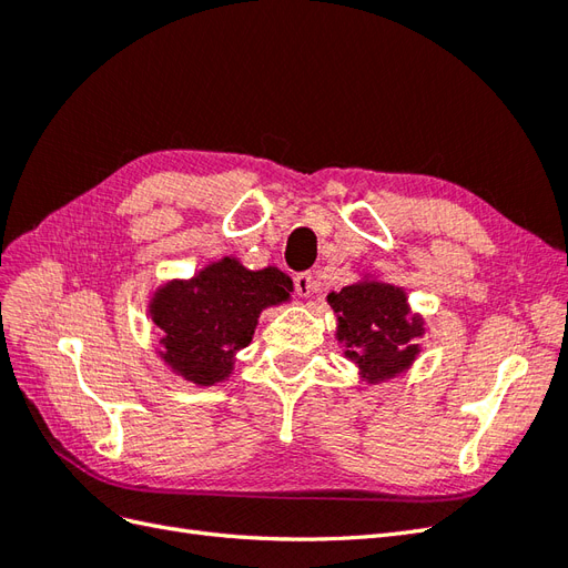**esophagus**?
I'll return each mask as SVG.
<instances>
[{
    "label": "esophagus",
    "mask_w": 568,
    "mask_h": 568,
    "mask_svg": "<svg viewBox=\"0 0 568 568\" xmlns=\"http://www.w3.org/2000/svg\"><path fill=\"white\" fill-rule=\"evenodd\" d=\"M294 286H296V294H298L301 298H311L315 286H317L315 272H298L296 280H294Z\"/></svg>",
    "instance_id": "1"
}]
</instances>
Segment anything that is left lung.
I'll list each match as a JSON object with an SVG mask.
<instances>
[{
	"instance_id": "1",
	"label": "left lung",
	"mask_w": 568,
	"mask_h": 568,
	"mask_svg": "<svg viewBox=\"0 0 568 568\" xmlns=\"http://www.w3.org/2000/svg\"><path fill=\"white\" fill-rule=\"evenodd\" d=\"M338 315V341L346 343L369 382L405 369L417 355L415 338L422 322L407 320V298L400 288L379 282H363L326 296Z\"/></svg>"
}]
</instances>
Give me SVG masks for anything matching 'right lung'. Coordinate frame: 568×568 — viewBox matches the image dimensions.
I'll return each mask as SVG.
<instances>
[{"label":"right lung","mask_w":568,"mask_h":568,"mask_svg":"<svg viewBox=\"0 0 568 568\" xmlns=\"http://www.w3.org/2000/svg\"><path fill=\"white\" fill-rule=\"evenodd\" d=\"M291 288L284 272H251L232 257L205 267L192 282L168 284L151 303V317L163 332L161 355L189 382H222L234 353L251 343L263 307L286 301Z\"/></svg>","instance_id":"1"}]
</instances>
